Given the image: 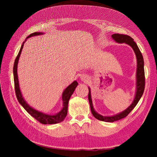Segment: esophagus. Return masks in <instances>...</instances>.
<instances>
[{"label":"esophagus","mask_w":157,"mask_h":157,"mask_svg":"<svg viewBox=\"0 0 157 157\" xmlns=\"http://www.w3.org/2000/svg\"><path fill=\"white\" fill-rule=\"evenodd\" d=\"M80 78H81V80H82V81H84V82L86 81V80H88V78L87 76H86V75H82V77H80Z\"/></svg>","instance_id":"34e87169"}]
</instances>
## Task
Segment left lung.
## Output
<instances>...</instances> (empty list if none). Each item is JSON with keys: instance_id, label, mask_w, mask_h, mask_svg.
<instances>
[{"instance_id": "1", "label": "left lung", "mask_w": 157, "mask_h": 157, "mask_svg": "<svg viewBox=\"0 0 157 157\" xmlns=\"http://www.w3.org/2000/svg\"><path fill=\"white\" fill-rule=\"evenodd\" d=\"M113 39L118 43H125L132 47L134 50L137 59V69H136V91L135 94V97L133 100L131 105L119 113L116 114L113 116H103L100 114L97 113L94 108L93 103L91 97V90L90 88L88 87L89 94H88V101L90 103L91 112L94 117L98 120L104 121V122H113L121 120L122 118L126 117L129 114L132 110H133L136 105L140 101L142 95L144 94L145 89V72H144V61L143 56H142L141 52L137 46V44L134 41V39L130 36L121 34H113L111 35Z\"/></svg>"}]
</instances>
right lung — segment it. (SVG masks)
<instances>
[{
  "label": "right lung",
  "mask_w": 157,
  "mask_h": 157,
  "mask_svg": "<svg viewBox=\"0 0 157 157\" xmlns=\"http://www.w3.org/2000/svg\"><path fill=\"white\" fill-rule=\"evenodd\" d=\"M40 35H44L43 33L42 32H35L33 33L32 34L29 35L28 36L25 41L23 42L22 45L21 46V48L20 50V52L16 57L15 59V62H14L13 65V80H14V86H15V91L17 100L20 103L22 107L24 108L26 111L29 113L30 115L34 117L36 120L39 121L40 123L43 124H57V123H59L62 122L64 119L65 117L67 116V109H68V103L69 99L71 96H72L73 94L76 87L77 86L78 82L75 80L72 83L65 89L64 91L63 92L62 96H61V99H62L63 101V107L61 109V111L56 114H46L44 113H42L41 111H39L38 110H36L35 109L31 107L29 104H28L26 101L23 98L22 94L21 92V90L20 88V85H19V81H18V77H17V64H18V61L20 59V57L22 49L23 48V44H24L25 42L27 40V39L34 36H38Z\"/></svg>",
  "instance_id": "right-lung-1"
}]
</instances>
